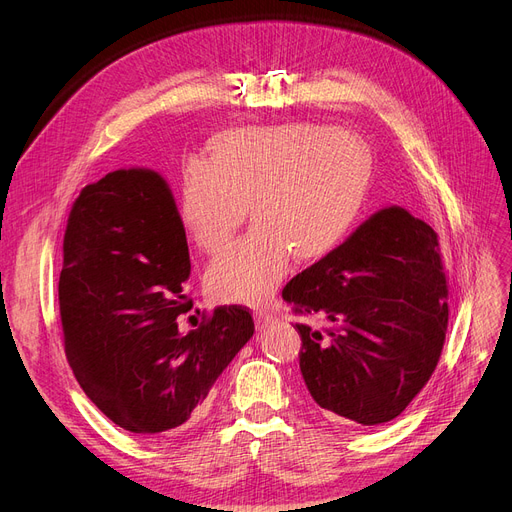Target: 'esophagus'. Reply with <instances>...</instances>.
<instances>
[{"label":"esophagus","instance_id":"esophagus-1","mask_svg":"<svg viewBox=\"0 0 512 512\" xmlns=\"http://www.w3.org/2000/svg\"><path fill=\"white\" fill-rule=\"evenodd\" d=\"M254 320H256V328H258V330H262V328H266L270 322L275 320V316H273V314H268V312H256Z\"/></svg>","mask_w":512,"mask_h":512}]
</instances>
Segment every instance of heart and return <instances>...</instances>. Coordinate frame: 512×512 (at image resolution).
<instances>
[{"label":"heart","instance_id":"1","mask_svg":"<svg viewBox=\"0 0 512 512\" xmlns=\"http://www.w3.org/2000/svg\"><path fill=\"white\" fill-rule=\"evenodd\" d=\"M370 175L353 134L314 124L221 132L210 163L182 173V221L192 242L215 254L246 221L254 229L210 262L206 289L229 304H262L289 273L291 256L312 262L339 246L362 208Z\"/></svg>","mask_w":512,"mask_h":512}]
</instances>
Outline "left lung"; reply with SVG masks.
<instances>
[{
	"instance_id": "obj_1",
	"label": "left lung",
	"mask_w": 512,
	"mask_h": 512,
	"mask_svg": "<svg viewBox=\"0 0 512 512\" xmlns=\"http://www.w3.org/2000/svg\"><path fill=\"white\" fill-rule=\"evenodd\" d=\"M448 287L438 235L388 206L293 277L283 299L295 314L299 368L314 403L341 424L395 419L426 386L448 326Z\"/></svg>"
}]
</instances>
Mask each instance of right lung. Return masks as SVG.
<instances>
[{
  "mask_svg": "<svg viewBox=\"0 0 512 512\" xmlns=\"http://www.w3.org/2000/svg\"><path fill=\"white\" fill-rule=\"evenodd\" d=\"M186 229L165 179L117 169L76 198L64 235L59 314L68 364L113 424L157 436L186 424L254 335L252 314L219 306L182 335L192 310Z\"/></svg>",
  "mask_w": 512,
  "mask_h": 512,
  "instance_id": "1",
  "label": "right lung"
}]
</instances>
